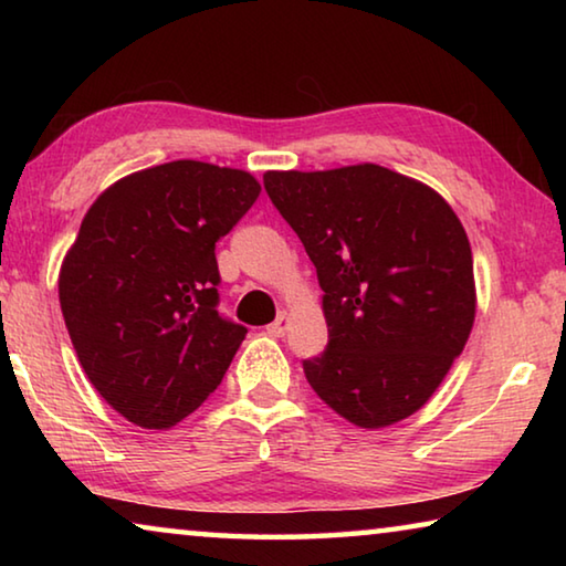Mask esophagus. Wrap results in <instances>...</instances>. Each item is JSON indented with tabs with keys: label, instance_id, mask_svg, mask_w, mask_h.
I'll use <instances>...</instances> for the list:
<instances>
[{
	"label": "esophagus",
	"instance_id": "1",
	"mask_svg": "<svg viewBox=\"0 0 566 566\" xmlns=\"http://www.w3.org/2000/svg\"><path fill=\"white\" fill-rule=\"evenodd\" d=\"M286 327H290V317H286V312H282L280 317H276L270 327H266V332L274 334V337H282V334L286 332Z\"/></svg>",
	"mask_w": 566,
	"mask_h": 566
}]
</instances>
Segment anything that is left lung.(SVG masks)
<instances>
[{"instance_id":"1","label":"left lung","mask_w":566,"mask_h":566,"mask_svg":"<svg viewBox=\"0 0 566 566\" xmlns=\"http://www.w3.org/2000/svg\"><path fill=\"white\" fill-rule=\"evenodd\" d=\"M264 189L324 292L329 342L302 361L306 381L361 429L415 415L474 324L472 247L454 209L379 165L266 171Z\"/></svg>"}]
</instances>
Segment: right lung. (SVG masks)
<instances>
[{"instance_id": "obj_1", "label": "right lung", "mask_w": 566, "mask_h": 566, "mask_svg": "<svg viewBox=\"0 0 566 566\" xmlns=\"http://www.w3.org/2000/svg\"><path fill=\"white\" fill-rule=\"evenodd\" d=\"M249 171L177 159L114 181L60 270L66 332L124 419L169 429L219 387L247 327L219 314L214 244L260 197Z\"/></svg>"}]
</instances>
